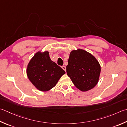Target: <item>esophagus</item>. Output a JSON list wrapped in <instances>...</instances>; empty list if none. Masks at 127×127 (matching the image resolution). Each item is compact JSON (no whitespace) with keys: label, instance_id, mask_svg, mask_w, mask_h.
I'll return each mask as SVG.
<instances>
[{"label":"esophagus","instance_id":"esophagus-1","mask_svg":"<svg viewBox=\"0 0 127 127\" xmlns=\"http://www.w3.org/2000/svg\"><path fill=\"white\" fill-rule=\"evenodd\" d=\"M62 69H63L64 71H66V66H64V65L62 66Z\"/></svg>","mask_w":127,"mask_h":127}]
</instances>
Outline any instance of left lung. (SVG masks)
Here are the masks:
<instances>
[{"instance_id":"left-lung-1","label":"left lung","mask_w":127,"mask_h":127,"mask_svg":"<svg viewBox=\"0 0 127 127\" xmlns=\"http://www.w3.org/2000/svg\"><path fill=\"white\" fill-rule=\"evenodd\" d=\"M67 75L81 91L93 89L97 84L101 65L93 54L82 49L70 52L66 65Z\"/></svg>"}]
</instances>
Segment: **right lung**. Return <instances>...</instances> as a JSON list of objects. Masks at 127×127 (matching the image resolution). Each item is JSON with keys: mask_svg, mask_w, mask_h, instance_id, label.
Returning <instances> with one entry per match:
<instances>
[{"mask_svg": "<svg viewBox=\"0 0 127 127\" xmlns=\"http://www.w3.org/2000/svg\"><path fill=\"white\" fill-rule=\"evenodd\" d=\"M26 73L30 81L37 89L47 91L56 85L65 72L51 60L48 51H39L29 62Z\"/></svg>", "mask_w": 127, "mask_h": 127, "instance_id": "obj_1", "label": "right lung"}]
</instances>
